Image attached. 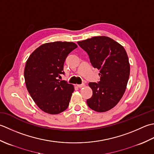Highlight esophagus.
Instances as JSON below:
<instances>
[{
    "label": "esophagus",
    "mask_w": 154,
    "mask_h": 154,
    "mask_svg": "<svg viewBox=\"0 0 154 154\" xmlns=\"http://www.w3.org/2000/svg\"><path fill=\"white\" fill-rule=\"evenodd\" d=\"M85 85H84V84H76V86L78 87V88H82V87H83V86H84Z\"/></svg>",
    "instance_id": "34e87169"
}]
</instances>
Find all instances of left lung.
I'll list each match as a JSON object with an SVG mask.
<instances>
[{
    "instance_id": "1",
    "label": "left lung",
    "mask_w": 154,
    "mask_h": 154,
    "mask_svg": "<svg viewBox=\"0 0 154 154\" xmlns=\"http://www.w3.org/2000/svg\"><path fill=\"white\" fill-rule=\"evenodd\" d=\"M78 44L88 54L94 68L100 70L98 83L88 84L93 94L87 104L96 112H107L120 102L126 89L130 72L126 51L120 44L105 36Z\"/></svg>"
}]
</instances>
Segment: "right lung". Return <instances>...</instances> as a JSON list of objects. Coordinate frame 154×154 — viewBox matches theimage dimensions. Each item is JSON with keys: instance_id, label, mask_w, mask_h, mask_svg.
<instances>
[{"instance_id": "1", "label": "right lung", "mask_w": 154, "mask_h": 154, "mask_svg": "<svg viewBox=\"0 0 154 154\" xmlns=\"http://www.w3.org/2000/svg\"><path fill=\"white\" fill-rule=\"evenodd\" d=\"M77 47L72 42L45 43L26 60L24 75L28 92L38 107L47 114H58L68 107L74 87L58 78L64 74L66 58Z\"/></svg>"}]
</instances>
